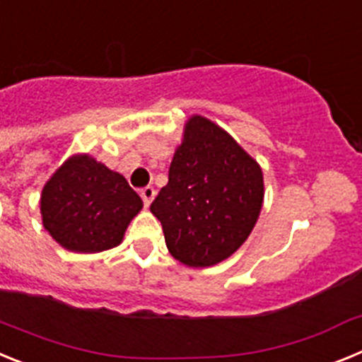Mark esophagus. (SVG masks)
Returning <instances> with one entry per match:
<instances>
[{"label": "esophagus", "mask_w": 362, "mask_h": 362, "mask_svg": "<svg viewBox=\"0 0 362 362\" xmlns=\"http://www.w3.org/2000/svg\"><path fill=\"white\" fill-rule=\"evenodd\" d=\"M141 197H143V203H145V206H150V203H152L153 197H156V190H153V187L143 188Z\"/></svg>", "instance_id": "1"}]
</instances>
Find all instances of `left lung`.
<instances>
[{"mask_svg":"<svg viewBox=\"0 0 362 362\" xmlns=\"http://www.w3.org/2000/svg\"><path fill=\"white\" fill-rule=\"evenodd\" d=\"M264 201L263 170L225 129L209 117L187 119L168 185L150 204L166 248L192 268L214 267L248 239Z\"/></svg>","mask_w":362,"mask_h":362,"instance_id":"1","label":"left lung"}]
</instances>
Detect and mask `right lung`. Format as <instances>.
Returning <instances> with one entry per match:
<instances>
[{"label": "right lung", "mask_w": 362, "mask_h": 362, "mask_svg": "<svg viewBox=\"0 0 362 362\" xmlns=\"http://www.w3.org/2000/svg\"><path fill=\"white\" fill-rule=\"evenodd\" d=\"M143 201L119 172L88 153H74L45 183L41 221L65 250L98 254L121 245Z\"/></svg>", "instance_id": "obj_1"}]
</instances>
